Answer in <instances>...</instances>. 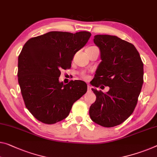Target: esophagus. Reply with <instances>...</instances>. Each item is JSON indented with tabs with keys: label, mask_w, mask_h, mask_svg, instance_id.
<instances>
[{
	"label": "esophagus",
	"mask_w": 157,
	"mask_h": 157,
	"mask_svg": "<svg viewBox=\"0 0 157 157\" xmlns=\"http://www.w3.org/2000/svg\"><path fill=\"white\" fill-rule=\"evenodd\" d=\"M88 91H89V92L91 91V87L90 85H88Z\"/></svg>",
	"instance_id": "obj_1"
}]
</instances>
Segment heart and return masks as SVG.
<instances>
[{"label":"heart","mask_w":157,"mask_h":157,"mask_svg":"<svg viewBox=\"0 0 157 157\" xmlns=\"http://www.w3.org/2000/svg\"><path fill=\"white\" fill-rule=\"evenodd\" d=\"M93 47H94V46L89 47V48H93ZM83 78H85V79H87V78H88V76H86V75H83Z\"/></svg>","instance_id":"obj_1"}]
</instances>
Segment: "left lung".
<instances>
[{
    "instance_id": "8db88e82",
    "label": "left lung",
    "mask_w": 157,
    "mask_h": 157,
    "mask_svg": "<svg viewBox=\"0 0 157 157\" xmlns=\"http://www.w3.org/2000/svg\"><path fill=\"white\" fill-rule=\"evenodd\" d=\"M93 40L102 59L93 85L109 86V90L104 93L92 88L96 100L89 114L98 125L114 127L125 121L136 107L144 81L143 62L136 47L119 37L96 35Z\"/></svg>"
}]
</instances>
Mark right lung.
<instances>
[{
	"mask_svg": "<svg viewBox=\"0 0 157 157\" xmlns=\"http://www.w3.org/2000/svg\"><path fill=\"white\" fill-rule=\"evenodd\" d=\"M88 31H50L30 38L18 57V83L26 107L39 121L53 124L69 115L87 91L82 81H59L62 69L71 67L74 55L88 42Z\"/></svg>",
	"mask_w": 157,
	"mask_h": 157,
	"instance_id": "1",
	"label": "right lung"
}]
</instances>
